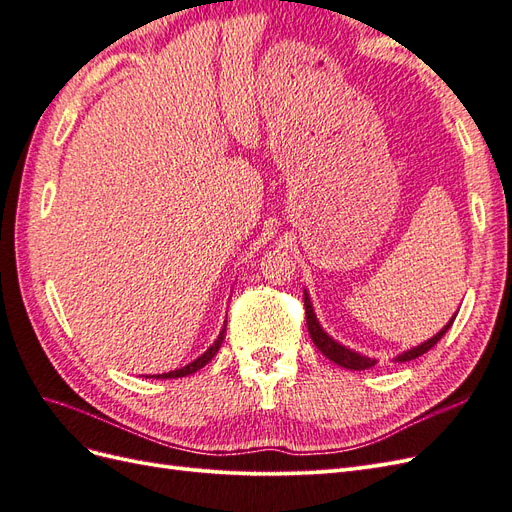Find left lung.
<instances>
[{"label": "left lung", "instance_id": "8db88e82", "mask_svg": "<svg viewBox=\"0 0 512 512\" xmlns=\"http://www.w3.org/2000/svg\"><path fill=\"white\" fill-rule=\"evenodd\" d=\"M303 297H305L307 331H309V335H312V342L316 344V348H318L324 356H327L329 361L337 363L339 367L356 369V371L374 367L376 359H369V356H365V354H361V352H356V350H352V348H348V346H344V344H339L335 337H331L327 331L322 329V324H320V320H318V316H316V312H314V303H312V297H309L307 288H303ZM455 318H457V314H453V318L448 320L436 335H433L431 339H427V342H423V344H418V346H414V348H410V350H404L401 354H397L395 361H397V363H406V361L416 359V356L425 354L427 350H431V348L436 346V344L440 342V339L444 337V333H446L448 329H451V324L455 322Z\"/></svg>", "mask_w": 512, "mask_h": 512}]
</instances>
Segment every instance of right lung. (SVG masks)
I'll use <instances>...</instances> for the list:
<instances>
[{"instance_id":"add662e5","label":"right lung","mask_w":512,"mask_h":512,"mask_svg":"<svg viewBox=\"0 0 512 512\" xmlns=\"http://www.w3.org/2000/svg\"><path fill=\"white\" fill-rule=\"evenodd\" d=\"M224 335H226V320H224V327H222V331H220V335H218V339H215V342L198 356V359H194L192 363H188V365H183L181 369H175V371H168V374H158V376H149V378H162V380H166V378H183V376H190V374H196L198 369H203L215 354H218V350H220V346H222V342H224Z\"/></svg>"}]
</instances>
